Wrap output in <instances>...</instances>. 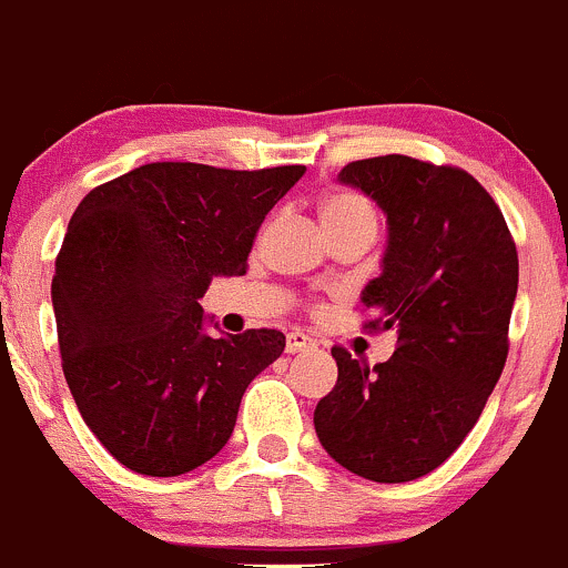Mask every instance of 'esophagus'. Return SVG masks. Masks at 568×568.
<instances>
[{
    "label": "esophagus",
    "mask_w": 568,
    "mask_h": 568,
    "mask_svg": "<svg viewBox=\"0 0 568 568\" xmlns=\"http://www.w3.org/2000/svg\"><path fill=\"white\" fill-rule=\"evenodd\" d=\"M310 348H315V339L307 337V334L300 329L291 332L288 337H285V351H288V354H302V351H310Z\"/></svg>",
    "instance_id": "34e87169"
}]
</instances>
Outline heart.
I'll list each match as a JSON object with an SVG mask.
<instances>
[{
  "label": "heart",
  "mask_w": 568,
  "mask_h": 568,
  "mask_svg": "<svg viewBox=\"0 0 568 568\" xmlns=\"http://www.w3.org/2000/svg\"><path fill=\"white\" fill-rule=\"evenodd\" d=\"M321 223L324 229H339V225H351V223H369L375 225V212L362 195L356 193H326L321 199L318 206Z\"/></svg>",
  "instance_id": "1"
}]
</instances>
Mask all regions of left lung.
I'll return each mask as SVG.
<instances>
[{
	"instance_id": "8db88e82",
	"label": "left lung",
	"mask_w": 568,
	"mask_h": 568,
	"mask_svg": "<svg viewBox=\"0 0 568 568\" xmlns=\"http://www.w3.org/2000/svg\"><path fill=\"white\" fill-rule=\"evenodd\" d=\"M337 182L386 214L381 274L362 302L397 332V351L369 369L334 348L337 384L315 405V433L351 474L399 485L452 457L504 373L517 247L459 169L386 154L348 163Z\"/></svg>"
}]
</instances>
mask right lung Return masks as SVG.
<instances>
[{
  "mask_svg": "<svg viewBox=\"0 0 568 568\" xmlns=\"http://www.w3.org/2000/svg\"><path fill=\"white\" fill-rule=\"evenodd\" d=\"M302 174L146 163L73 212L51 283L59 354L83 422L124 468L179 476L212 459L250 381L283 354L277 329L212 337L199 300L244 274Z\"/></svg>",
  "mask_w": 568,
  "mask_h": 568,
  "instance_id": "1",
  "label": "right lung"
}]
</instances>
